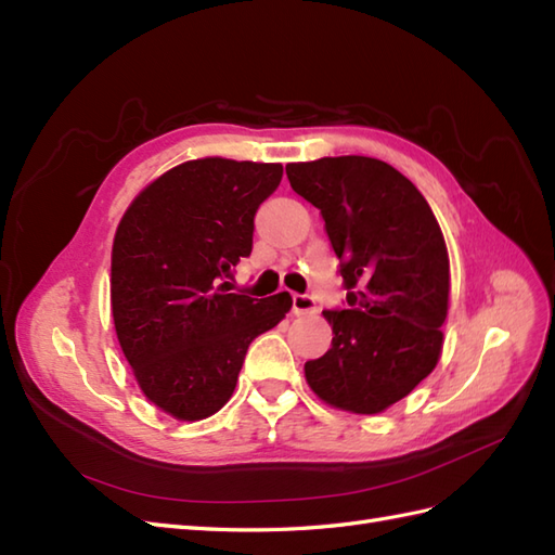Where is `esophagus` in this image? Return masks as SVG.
Segmentation results:
<instances>
[{"label": "esophagus", "mask_w": 555, "mask_h": 555, "mask_svg": "<svg viewBox=\"0 0 555 555\" xmlns=\"http://www.w3.org/2000/svg\"><path fill=\"white\" fill-rule=\"evenodd\" d=\"M314 312H317V302L312 295L293 293V314H314Z\"/></svg>", "instance_id": "1"}]
</instances>
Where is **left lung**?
<instances>
[{"label": "left lung", "mask_w": 555, "mask_h": 555, "mask_svg": "<svg viewBox=\"0 0 555 555\" xmlns=\"http://www.w3.org/2000/svg\"><path fill=\"white\" fill-rule=\"evenodd\" d=\"M293 191L324 217L347 286L326 309L331 350L305 364L324 402L378 414L435 369L449 300V257L428 201L392 165L366 156L291 163Z\"/></svg>", "instance_id": "obj_1"}]
</instances>
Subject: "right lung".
Masks as SVG:
<instances>
[{"label":"right lung","mask_w":555,"mask_h":555,"mask_svg":"<svg viewBox=\"0 0 555 555\" xmlns=\"http://www.w3.org/2000/svg\"><path fill=\"white\" fill-rule=\"evenodd\" d=\"M279 163L203 158L139 193L115 231L111 307L139 388L179 421L222 409L250 343L286 317L288 293H229L253 250L255 212L281 184Z\"/></svg>","instance_id":"1"}]
</instances>
